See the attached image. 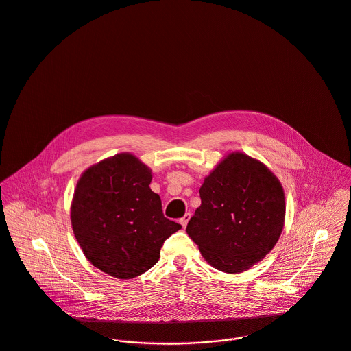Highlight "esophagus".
Listing matches in <instances>:
<instances>
[{"label":"esophagus","mask_w":351,"mask_h":351,"mask_svg":"<svg viewBox=\"0 0 351 351\" xmlns=\"http://www.w3.org/2000/svg\"><path fill=\"white\" fill-rule=\"evenodd\" d=\"M189 219H190V213H186L181 219H180V223L184 226V228H186L187 222H189Z\"/></svg>","instance_id":"1"}]
</instances>
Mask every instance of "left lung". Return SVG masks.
Returning a JSON list of instances; mask_svg holds the SVG:
<instances>
[{
  "label": "left lung",
  "instance_id": "obj_1",
  "mask_svg": "<svg viewBox=\"0 0 351 351\" xmlns=\"http://www.w3.org/2000/svg\"><path fill=\"white\" fill-rule=\"evenodd\" d=\"M199 197L186 232L214 269L241 273L276 246L285 223V194L262 162L230 153L205 178Z\"/></svg>",
  "mask_w": 351,
  "mask_h": 351
}]
</instances>
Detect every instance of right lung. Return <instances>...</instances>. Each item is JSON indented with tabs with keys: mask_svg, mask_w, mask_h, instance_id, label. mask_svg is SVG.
I'll return each instance as SVG.
<instances>
[{
	"mask_svg": "<svg viewBox=\"0 0 351 351\" xmlns=\"http://www.w3.org/2000/svg\"><path fill=\"white\" fill-rule=\"evenodd\" d=\"M150 182L152 170L130 153L90 166L77 182L74 235L93 266L119 280L153 267L165 241L182 228L165 217Z\"/></svg>",
	"mask_w": 351,
	"mask_h": 351,
	"instance_id": "right-lung-1",
	"label": "right lung"
}]
</instances>
